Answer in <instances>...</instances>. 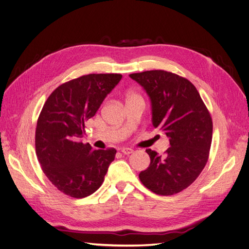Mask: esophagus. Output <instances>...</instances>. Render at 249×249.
Segmentation results:
<instances>
[{
	"instance_id": "1",
	"label": "esophagus",
	"mask_w": 249,
	"mask_h": 249,
	"mask_svg": "<svg viewBox=\"0 0 249 249\" xmlns=\"http://www.w3.org/2000/svg\"><path fill=\"white\" fill-rule=\"evenodd\" d=\"M120 152H122V154H124V155H130L134 152V150L129 147H123L122 149H120Z\"/></svg>"
}]
</instances>
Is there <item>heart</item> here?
I'll use <instances>...</instances> for the list:
<instances>
[{
  "label": "heart",
  "instance_id": "1",
  "mask_svg": "<svg viewBox=\"0 0 249 249\" xmlns=\"http://www.w3.org/2000/svg\"><path fill=\"white\" fill-rule=\"evenodd\" d=\"M135 96H138V95L134 94V93H130L129 95H127V100H130V99H132V97H135Z\"/></svg>",
  "mask_w": 249,
  "mask_h": 249
}]
</instances>
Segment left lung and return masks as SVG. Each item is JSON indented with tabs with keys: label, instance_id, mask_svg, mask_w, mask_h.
<instances>
[{
	"label": "left lung",
	"instance_id": "left-lung-1",
	"mask_svg": "<svg viewBox=\"0 0 249 249\" xmlns=\"http://www.w3.org/2000/svg\"><path fill=\"white\" fill-rule=\"evenodd\" d=\"M130 77L144 88L152 103L153 124L170 142L164 156L146 149L150 164L139 178L158 195L177 194L197 178L208 162L213 134L210 112L197 89L178 74L147 71Z\"/></svg>",
	"mask_w": 249,
	"mask_h": 249
}]
</instances>
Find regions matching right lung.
<instances>
[{
  "instance_id": "1",
  "label": "right lung",
  "mask_w": 249,
  "mask_h": 249,
  "mask_svg": "<svg viewBox=\"0 0 249 249\" xmlns=\"http://www.w3.org/2000/svg\"><path fill=\"white\" fill-rule=\"evenodd\" d=\"M123 76L90 73L57 87L37 120L36 156L42 171L58 190L74 198L89 196L102 186L115 148L93 149L81 138L85 123Z\"/></svg>"
}]
</instances>
